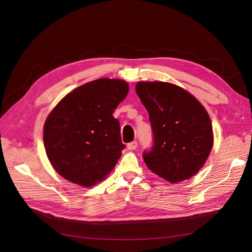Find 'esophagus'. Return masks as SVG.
I'll use <instances>...</instances> for the list:
<instances>
[{"label": "esophagus", "mask_w": 252, "mask_h": 252, "mask_svg": "<svg viewBox=\"0 0 252 252\" xmlns=\"http://www.w3.org/2000/svg\"><path fill=\"white\" fill-rule=\"evenodd\" d=\"M136 146H138V142H136V141H133V142L129 143V144L127 145V148H128L129 150H134V149L136 148Z\"/></svg>", "instance_id": "esophagus-1"}]
</instances>
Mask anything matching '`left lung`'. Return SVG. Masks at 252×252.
<instances>
[{
	"label": "left lung",
	"instance_id": "1",
	"mask_svg": "<svg viewBox=\"0 0 252 252\" xmlns=\"http://www.w3.org/2000/svg\"><path fill=\"white\" fill-rule=\"evenodd\" d=\"M136 94L149 113L154 146L143 158L148 168L170 183L199 171L213 145L211 121L196 98L174 84L139 82Z\"/></svg>",
	"mask_w": 252,
	"mask_h": 252
}]
</instances>
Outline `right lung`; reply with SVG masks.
Returning <instances> with one entry per match:
<instances>
[{
  "label": "right lung",
  "instance_id": "right-lung-1",
  "mask_svg": "<svg viewBox=\"0 0 252 252\" xmlns=\"http://www.w3.org/2000/svg\"><path fill=\"white\" fill-rule=\"evenodd\" d=\"M128 90L125 81L98 79L72 90L49 113L44 146L53 168L64 179L91 187L114 168L125 145L112 113Z\"/></svg>",
  "mask_w": 252,
  "mask_h": 252
}]
</instances>
